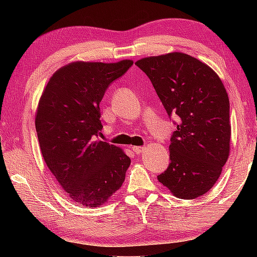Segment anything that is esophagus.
Returning a JSON list of instances; mask_svg holds the SVG:
<instances>
[{"label":"esophagus","instance_id":"34e87169","mask_svg":"<svg viewBox=\"0 0 257 257\" xmlns=\"http://www.w3.org/2000/svg\"><path fill=\"white\" fill-rule=\"evenodd\" d=\"M132 150L136 154H140L144 150H145V146H133Z\"/></svg>","mask_w":257,"mask_h":257}]
</instances>
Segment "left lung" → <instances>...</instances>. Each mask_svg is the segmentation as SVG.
<instances>
[{
    "mask_svg": "<svg viewBox=\"0 0 257 257\" xmlns=\"http://www.w3.org/2000/svg\"><path fill=\"white\" fill-rule=\"evenodd\" d=\"M177 130L171 163L158 180L181 199L199 198L219 179L229 156V99L219 76L192 56L172 54L139 59Z\"/></svg>",
    "mask_w": 257,
    "mask_h": 257,
    "instance_id": "1",
    "label": "left lung"
}]
</instances>
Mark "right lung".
Masks as SVG:
<instances>
[{
	"instance_id": "obj_1",
	"label": "right lung",
	"mask_w": 257,
	"mask_h": 257,
	"mask_svg": "<svg viewBox=\"0 0 257 257\" xmlns=\"http://www.w3.org/2000/svg\"><path fill=\"white\" fill-rule=\"evenodd\" d=\"M132 61L76 62L54 73L42 94L36 132L43 159L70 198L85 207L103 205L121 187L131 159L98 140L99 103Z\"/></svg>"
}]
</instances>
